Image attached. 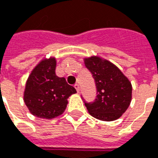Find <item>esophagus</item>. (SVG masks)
<instances>
[{
    "label": "esophagus",
    "instance_id": "esophagus-1",
    "mask_svg": "<svg viewBox=\"0 0 158 158\" xmlns=\"http://www.w3.org/2000/svg\"><path fill=\"white\" fill-rule=\"evenodd\" d=\"M75 88H76V90H77V92H80V86H79L78 84H76V85H75Z\"/></svg>",
    "mask_w": 158,
    "mask_h": 158
}]
</instances>
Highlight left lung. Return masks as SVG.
Returning a JSON list of instances; mask_svg holds the SVG:
<instances>
[{
    "label": "left lung",
    "instance_id": "8db88e82",
    "mask_svg": "<svg viewBox=\"0 0 158 158\" xmlns=\"http://www.w3.org/2000/svg\"><path fill=\"white\" fill-rule=\"evenodd\" d=\"M84 63L97 86L96 100L85 102L88 112L101 121L118 119L131 103L132 86L130 81L116 65L100 56L84 58Z\"/></svg>",
    "mask_w": 158,
    "mask_h": 158
}]
</instances>
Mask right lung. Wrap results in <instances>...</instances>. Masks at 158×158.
Wrapping results in <instances>:
<instances>
[{"label": "right lung", "mask_w": 158, "mask_h": 158, "mask_svg": "<svg viewBox=\"0 0 158 158\" xmlns=\"http://www.w3.org/2000/svg\"><path fill=\"white\" fill-rule=\"evenodd\" d=\"M55 57L44 58L31 71L24 91V102L35 117L52 119L64 112L67 98L77 91L64 77L56 75Z\"/></svg>", "instance_id": "1"}]
</instances>
